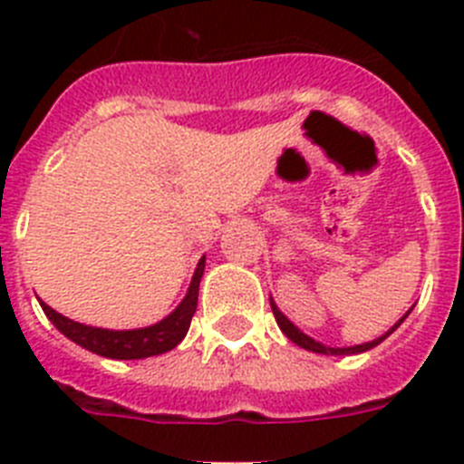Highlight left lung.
Segmentation results:
<instances>
[{"label": "left lung", "instance_id": "obj_1", "mask_svg": "<svg viewBox=\"0 0 464 464\" xmlns=\"http://www.w3.org/2000/svg\"><path fill=\"white\" fill-rule=\"evenodd\" d=\"M269 304H272V311H274V318H276V323H278V327H281L283 330V334H285V337L290 339V342H295L297 343V346H302V348H306V351H314V353H323V355H353V353H364V351H370V348H374V346H379L381 342H383L385 337H391L392 332L397 330V327L401 325V323H404V318H407L409 314H411V309L407 311V314L401 315L400 321L395 323V325L391 327V330L385 332V334H381L379 339H374V342H367V343H360V346H348V348H330V346H323L321 342H315V339H311V337H306L304 332H299L297 327L293 325V323L288 321V318H285V315L281 314V311H278V306L274 304L272 302V297H269Z\"/></svg>", "mask_w": 464, "mask_h": 464}]
</instances>
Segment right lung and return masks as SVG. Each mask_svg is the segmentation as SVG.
<instances>
[{"mask_svg":"<svg viewBox=\"0 0 464 464\" xmlns=\"http://www.w3.org/2000/svg\"><path fill=\"white\" fill-rule=\"evenodd\" d=\"M204 274V257L199 260L192 276L188 295L183 302L167 315L165 321L155 323L150 327H141V330H104V327H90L83 323H73L64 318L63 314H57L48 304L41 302V309L48 315V321L63 332L64 337L72 339L73 343L88 348L92 353L104 355V358L113 360H141L150 358V355H160L171 351L174 346L181 343V339L188 334L192 315L197 311V295H199V281Z\"/></svg>","mask_w":464,"mask_h":464,"instance_id":"add662e5","label":"right lung"}]
</instances>
